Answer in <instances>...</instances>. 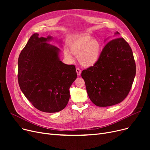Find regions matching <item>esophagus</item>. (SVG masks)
Returning a JSON list of instances; mask_svg holds the SVG:
<instances>
[{"mask_svg":"<svg viewBox=\"0 0 150 150\" xmlns=\"http://www.w3.org/2000/svg\"><path fill=\"white\" fill-rule=\"evenodd\" d=\"M76 73H77V75H78V76H80V75H81V70H80V68L77 67V68L76 69Z\"/></svg>","mask_w":150,"mask_h":150,"instance_id":"obj_1","label":"esophagus"}]
</instances>
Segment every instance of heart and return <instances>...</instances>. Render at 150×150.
I'll use <instances>...</instances> for the list:
<instances>
[{
    "instance_id": "b5f03b06",
    "label": "heart",
    "mask_w": 150,
    "mask_h": 150,
    "mask_svg": "<svg viewBox=\"0 0 150 150\" xmlns=\"http://www.w3.org/2000/svg\"><path fill=\"white\" fill-rule=\"evenodd\" d=\"M70 50L74 55L78 56V61L82 66L91 67L96 64L100 58L101 45L97 39L84 35L75 39L70 45ZM65 53L67 57L72 58L68 50H66Z\"/></svg>"
}]
</instances>
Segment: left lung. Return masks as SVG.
Returning a JSON list of instances; mask_svg holds the SVG:
<instances>
[{
	"instance_id": "obj_1",
	"label": "left lung",
	"mask_w": 150,
	"mask_h": 150,
	"mask_svg": "<svg viewBox=\"0 0 150 150\" xmlns=\"http://www.w3.org/2000/svg\"><path fill=\"white\" fill-rule=\"evenodd\" d=\"M136 70L131 47L123 38H118L105 45L97 62L83 70L81 76L92 103L106 107L119 103L127 97Z\"/></svg>"
}]
</instances>
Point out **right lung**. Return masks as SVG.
<instances>
[{
    "label": "right lung",
    "mask_w": 150,
    "mask_h": 150,
    "mask_svg": "<svg viewBox=\"0 0 150 150\" xmlns=\"http://www.w3.org/2000/svg\"><path fill=\"white\" fill-rule=\"evenodd\" d=\"M52 38L31 36L18 59L19 87L32 105L44 112L64 109L70 98L69 88L76 78L74 65L59 59V49L47 42Z\"/></svg>",
    "instance_id": "1"
}]
</instances>
